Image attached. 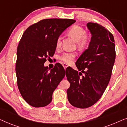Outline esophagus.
<instances>
[{
  "mask_svg": "<svg viewBox=\"0 0 127 127\" xmlns=\"http://www.w3.org/2000/svg\"><path fill=\"white\" fill-rule=\"evenodd\" d=\"M62 65H63V66H64V69H66V67H67V66H68V65H67V64H65V63H64V64H62Z\"/></svg>",
  "mask_w": 127,
  "mask_h": 127,
  "instance_id": "34e87169",
  "label": "esophagus"
}]
</instances>
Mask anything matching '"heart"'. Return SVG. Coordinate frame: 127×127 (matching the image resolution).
<instances>
[{
    "mask_svg": "<svg viewBox=\"0 0 127 127\" xmlns=\"http://www.w3.org/2000/svg\"><path fill=\"white\" fill-rule=\"evenodd\" d=\"M68 34L78 41L80 47H86L90 43V37L86 33V31L83 27L79 25H73L68 30ZM61 44V38L58 37L56 41V47H60ZM76 54L72 53H64L60 57V60L66 64H70L73 61Z\"/></svg>",
    "mask_w": 127,
    "mask_h": 127,
    "instance_id": "heart-1",
    "label": "heart"
}]
</instances>
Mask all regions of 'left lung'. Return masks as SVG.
<instances>
[{
    "mask_svg": "<svg viewBox=\"0 0 127 127\" xmlns=\"http://www.w3.org/2000/svg\"><path fill=\"white\" fill-rule=\"evenodd\" d=\"M87 27L92 36L88 49L76 62L80 72L72 67L66 70L70 84L67 90V99L72 106L81 109L94 105L102 96L110 81L116 58L113 34L97 23L88 22Z\"/></svg>",
    "mask_w": 127,
    "mask_h": 127,
    "instance_id": "obj_1",
    "label": "left lung"
}]
</instances>
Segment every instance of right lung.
Here are the masks:
<instances>
[{"label":"right lung","instance_id":"1","mask_svg":"<svg viewBox=\"0 0 127 127\" xmlns=\"http://www.w3.org/2000/svg\"><path fill=\"white\" fill-rule=\"evenodd\" d=\"M75 22L71 19H44L31 25L22 34L17 52V85L22 98L32 106L48 105L65 77V69L60 64L50 71L44 64L54 54L57 38Z\"/></svg>","mask_w":127,"mask_h":127}]
</instances>
